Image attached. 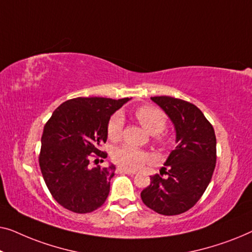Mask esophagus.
I'll return each instance as SVG.
<instances>
[{
    "label": "esophagus",
    "mask_w": 252,
    "mask_h": 252,
    "mask_svg": "<svg viewBox=\"0 0 252 252\" xmlns=\"http://www.w3.org/2000/svg\"><path fill=\"white\" fill-rule=\"evenodd\" d=\"M118 171L120 173H126V175H134L136 171H133V170H127L125 168H118Z\"/></svg>",
    "instance_id": "obj_1"
}]
</instances>
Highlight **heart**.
<instances>
[{
    "label": "heart",
    "instance_id": "b5f03b06",
    "mask_svg": "<svg viewBox=\"0 0 252 252\" xmlns=\"http://www.w3.org/2000/svg\"><path fill=\"white\" fill-rule=\"evenodd\" d=\"M134 116L147 132L155 134L158 141H163L160 133L166 126V116L161 109L153 107V106H141L136 109ZM123 125H125V120H123L122 114L115 113L114 115H112L107 122L108 139L118 141L122 136ZM112 158L116 164L122 168L137 170L151 160V155L146 152L138 150V148L129 146V145H123L121 147L115 148L112 154Z\"/></svg>",
    "mask_w": 252,
    "mask_h": 252
}]
</instances>
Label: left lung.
Returning a JSON list of instances; mask_svg holds the SVG:
<instances>
[{
	"mask_svg": "<svg viewBox=\"0 0 252 252\" xmlns=\"http://www.w3.org/2000/svg\"><path fill=\"white\" fill-rule=\"evenodd\" d=\"M151 99L175 126L177 146L161 169L165 178L152 176L151 185L140 196L158 214L179 215L194 207L210 183L217 158L215 130L203 113L189 101L169 95Z\"/></svg>",
	"mask_w": 252,
	"mask_h": 252,
	"instance_id": "8db88e82",
	"label": "left lung"
}]
</instances>
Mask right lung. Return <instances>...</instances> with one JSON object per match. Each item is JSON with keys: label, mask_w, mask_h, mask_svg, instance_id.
Listing matches in <instances>:
<instances>
[{"label": "right lung", "mask_w": 252, "mask_h": 252, "mask_svg": "<svg viewBox=\"0 0 252 252\" xmlns=\"http://www.w3.org/2000/svg\"><path fill=\"white\" fill-rule=\"evenodd\" d=\"M129 100L74 98L63 102L45 123L41 172L51 195L67 210L88 214L105 203L115 165L91 168L90 163L107 157L99 150L107 140V122Z\"/></svg>", "instance_id": "add662e5"}]
</instances>
